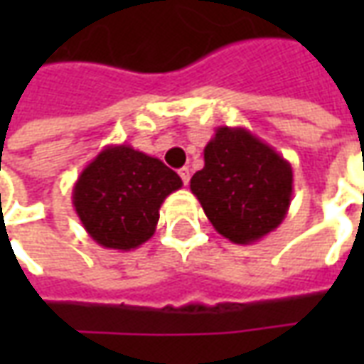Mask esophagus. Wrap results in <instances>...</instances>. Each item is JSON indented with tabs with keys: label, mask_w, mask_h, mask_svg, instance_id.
<instances>
[{
	"label": "esophagus",
	"mask_w": 364,
	"mask_h": 364,
	"mask_svg": "<svg viewBox=\"0 0 364 364\" xmlns=\"http://www.w3.org/2000/svg\"><path fill=\"white\" fill-rule=\"evenodd\" d=\"M179 177H181L183 183L187 185V183H189V179H191V169H189V167H181V169H179Z\"/></svg>",
	"instance_id": "34e87169"
}]
</instances>
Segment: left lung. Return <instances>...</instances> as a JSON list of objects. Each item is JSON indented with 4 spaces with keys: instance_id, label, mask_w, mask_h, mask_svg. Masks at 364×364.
<instances>
[{
    "instance_id": "obj_1",
    "label": "left lung",
    "mask_w": 364,
    "mask_h": 364,
    "mask_svg": "<svg viewBox=\"0 0 364 364\" xmlns=\"http://www.w3.org/2000/svg\"><path fill=\"white\" fill-rule=\"evenodd\" d=\"M191 191L214 230L234 244H253L284 220L292 200V167L250 130L216 128L205 167Z\"/></svg>"
}]
</instances>
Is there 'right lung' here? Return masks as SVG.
<instances>
[{
    "instance_id": "add662e5",
    "label": "right lung",
    "mask_w": 364,
    "mask_h": 364,
    "mask_svg": "<svg viewBox=\"0 0 364 364\" xmlns=\"http://www.w3.org/2000/svg\"><path fill=\"white\" fill-rule=\"evenodd\" d=\"M181 185V177L161 159L119 144L103 148L85 166L72 203L97 244L130 252L154 236L159 206Z\"/></svg>"
}]
</instances>
